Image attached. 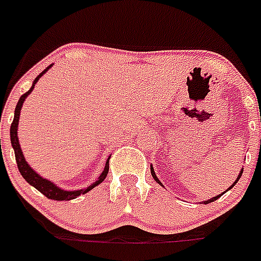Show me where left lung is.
<instances>
[{"label": "left lung", "instance_id": "left-lung-1", "mask_svg": "<svg viewBox=\"0 0 261 261\" xmlns=\"http://www.w3.org/2000/svg\"><path fill=\"white\" fill-rule=\"evenodd\" d=\"M151 174H152V176H153V179H155L156 182L159 183L160 186H163V183L160 182V180H159V178H158V176H156V174H155V171H153V167H152V166H151ZM241 175H243V168H241V171H240V174H239V176H237V179H236V180H234V183H233L232 186L229 187V189H228V190H230V189H232V187H233V186H234V185H236V183H237V182H239V179H240V178H241ZM228 190H226V191H228ZM226 191H224V193H222V194H220V195H216V197H213V198H210V199H207V201H203V202H202V203H205V205H206V203H210V202H214V201H217V199H218V198H220V197H221V195H224V194H225V193H226Z\"/></svg>", "mask_w": 261, "mask_h": 261}]
</instances>
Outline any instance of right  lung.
I'll return each mask as SVG.
<instances>
[{
  "mask_svg": "<svg viewBox=\"0 0 261 261\" xmlns=\"http://www.w3.org/2000/svg\"><path fill=\"white\" fill-rule=\"evenodd\" d=\"M51 67H52V64H49L44 71L37 75L36 78H35V81H33L32 87H31L25 94H22L21 97H20V99H18L16 110H14L13 122H12V125H10V143H12V147H13L14 149V156H16L18 171H20V174L22 175V178H24L25 180L31 185V186H33L36 190H39L41 194H44L45 197L49 198V199H54V201H70V199H75V198L79 197V195H82V194L89 193L91 189H94L95 186H98L99 183H102L103 180H105L106 175H108V171H109L110 158H108L105 168H103L102 174L99 175V178H98L94 183H91L90 186L86 187V189L72 190V191H68V190H63V189H60V187H58L55 183H52L51 180H48V179L40 176V175L37 174L36 171L33 170L32 167L27 163V160H25L24 158V153H22L21 151V147H20V143H18V136H17V126H18V121H20V113H21L22 103H24L25 98L32 93V90L35 89V85L37 83V81H39V79L43 76V74H45V72H47Z\"/></svg>",
  "mask_w": 261,
  "mask_h": 261,
  "instance_id": "1",
  "label": "right lung"
}]
</instances>
